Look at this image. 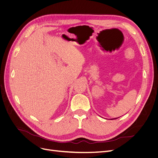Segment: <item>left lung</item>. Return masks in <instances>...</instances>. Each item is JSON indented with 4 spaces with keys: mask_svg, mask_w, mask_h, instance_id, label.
Segmentation results:
<instances>
[{
    "mask_svg": "<svg viewBox=\"0 0 158 158\" xmlns=\"http://www.w3.org/2000/svg\"><path fill=\"white\" fill-rule=\"evenodd\" d=\"M116 118H113V119H116Z\"/></svg>",
    "mask_w": 158,
    "mask_h": 158,
    "instance_id": "1",
    "label": "left lung"
}]
</instances>
